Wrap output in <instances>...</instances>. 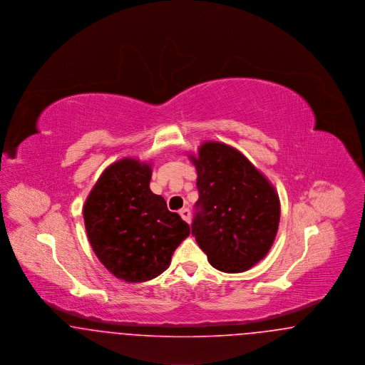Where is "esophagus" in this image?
Wrapping results in <instances>:
<instances>
[{
	"instance_id": "obj_1",
	"label": "esophagus",
	"mask_w": 365,
	"mask_h": 365,
	"mask_svg": "<svg viewBox=\"0 0 365 365\" xmlns=\"http://www.w3.org/2000/svg\"><path fill=\"white\" fill-rule=\"evenodd\" d=\"M179 215L182 216V219L185 220V222H187V223H190L191 220V212L189 208H183L180 209V212H179Z\"/></svg>"
}]
</instances>
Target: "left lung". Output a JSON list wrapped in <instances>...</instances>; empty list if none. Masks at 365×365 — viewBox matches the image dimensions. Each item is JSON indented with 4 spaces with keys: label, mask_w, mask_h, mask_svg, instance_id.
<instances>
[{
    "label": "left lung",
    "mask_w": 365,
    "mask_h": 365,
    "mask_svg": "<svg viewBox=\"0 0 365 365\" xmlns=\"http://www.w3.org/2000/svg\"><path fill=\"white\" fill-rule=\"evenodd\" d=\"M198 201L191 234L223 272H242L271 249L280 217L278 194L237 149L207 142L192 157Z\"/></svg>",
    "instance_id": "1"
}]
</instances>
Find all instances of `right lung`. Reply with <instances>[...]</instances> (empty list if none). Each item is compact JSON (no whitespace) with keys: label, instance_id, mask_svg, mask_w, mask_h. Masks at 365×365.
Wrapping results in <instances>:
<instances>
[{"label":"right lung","instance_id":"1","mask_svg":"<svg viewBox=\"0 0 365 365\" xmlns=\"http://www.w3.org/2000/svg\"><path fill=\"white\" fill-rule=\"evenodd\" d=\"M150 165L124 158L108 167L87 197L90 245L116 278L145 282L164 272L190 226L149 189Z\"/></svg>","mask_w":365,"mask_h":365}]
</instances>
